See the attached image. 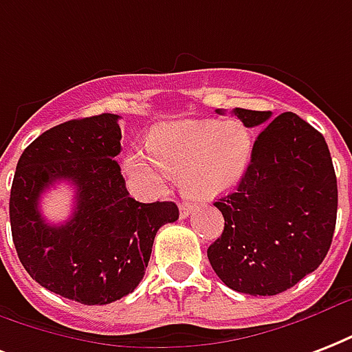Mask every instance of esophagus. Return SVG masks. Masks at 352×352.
<instances>
[{
    "instance_id": "1",
    "label": "esophagus",
    "mask_w": 352,
    "mask_h": 352,
    "mask_svg": "<svg viewBox=\"0 0 352 352\" xmlns=\"http://www.w3.org/2000/svg\"><path fill=\"white\" fill-rule=\"evenodd\" d=\"M190 212H192V206L186 205V203H182L181 206H179V214H181V218H188L190 216Z\"/></svg>"
}]
</instances>
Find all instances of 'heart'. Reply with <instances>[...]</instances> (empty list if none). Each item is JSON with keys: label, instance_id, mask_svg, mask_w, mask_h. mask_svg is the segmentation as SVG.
Instances as JSON below:
<instances>
[{"label": "heart", "instance_id": "heart-1", "mask_svg": "<svg viewBox=\"0 0 352 352\" xmlns=\"http://www.w3.org/2000/svg\"><path fill=\"white\" fill-rule=\"evenodd\" d=\"M253 155V136L238 122L186 120L153 131L147 149L125 158L127 173L146 194H160L171 173L181 171L190 199L210 201L236 186Z\"/></svg>", "mask_w": 352, "mask_h": 352}]
</instances>
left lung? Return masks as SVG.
Listing matches in <instances>:
<instances>
[{
    "label": "left lung",
    "instance_id": "left-lung-1",
    "mask_svg": "<svg viewBox=\"0 0 352 352\" xmlns=\"http://www.w3.org/2000/svg\"><path fill=\"white\" fill-rule=\"evenodd\" d=\"M232 112L245 127L262 129L236 192L214 203L225 227L206 254L229 288L277 295L316 272L329 253L336 173L323 134L294 112L275 120L265 111Z\"/></svg>",
    "mask_w": 352,
    "mask_h": 352
}]
</instances>
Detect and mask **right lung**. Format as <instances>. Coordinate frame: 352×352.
<instances>
[{
    "label": "right lung",
    "instance_id": "obj_1",
    "mask_svg": "<svg viewBox=\"0 0 352 352\" xmlns=\"http://www.w3.org/2000/svg\"><path fill=\"white\" fill-rule=\"evenodd\" d=\"M116 114L69 120L25 147L10 188L12 241L21 265L53 294L80 305H109L146 273L158 229L179 219L171 201L129 197L114 157L122 151ZM76 186L72 218L50 226L39 195L57 182Z\"/></svg>",
    "mask_w": 352,
    "mask_h": 352
}]
</instances>
